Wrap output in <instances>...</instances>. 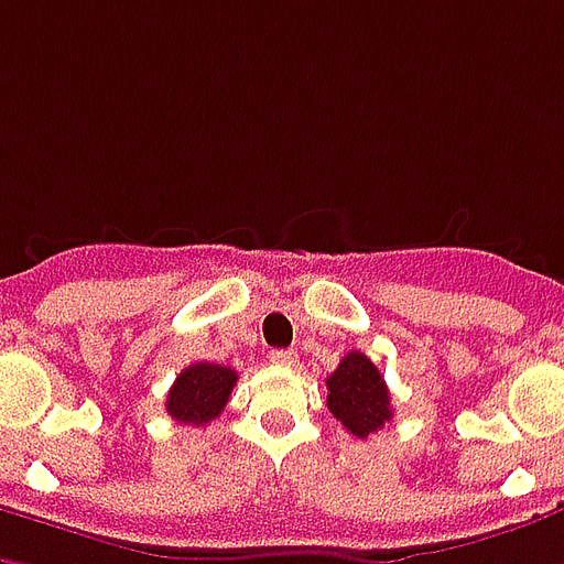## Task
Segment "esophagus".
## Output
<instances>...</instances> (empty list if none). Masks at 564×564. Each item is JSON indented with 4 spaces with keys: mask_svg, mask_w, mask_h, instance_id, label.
Here are the masks:
<instances>
[{
    "mask_svg": "<svg viewBox=\"0 0 564 564\" xmlns=\"http://www.w3.org/2000/svg\"><path fill=\"white\" fill-rule=\"evenodd\" d=\"M269 358L274 367H293L299 361V352L295 349H271Z\"/></svg>",
    "mask_w": 564,
    "mask_h": 564,
    "instance_id": "1",
    "label": "esophagus"
}]
</instances>
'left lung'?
I'll use <instances>...</instances> for the list:
<instances>
[{
	"mask_svg": "<svg viewBox=\"0 0 564 564\" xmlns=\"http://www.w3.org/2000/svg\"><path fill=\"white\" fill-rule=\"evenodd\" d=\"M325 406L358 440H367L391 421L386 379L365 352H346L335 373L325 379Z\"/></svg>",
	"mask_w": 564,
	"mask_h": 564,
	"instance_id": "left-lung-1",
	"label": "left lung"
}]
</instances>
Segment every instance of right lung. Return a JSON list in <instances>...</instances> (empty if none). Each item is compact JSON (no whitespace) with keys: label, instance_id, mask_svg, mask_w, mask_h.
Here are the masks:
<instances>
[{"label":"right lung","instance_id":"1","mask_svg":"<svg viewBox=\"0 0 564 564\" xmlns=\"http://www.w3.org/2000/svg\"><path fill=\"white\" fill-rule=\"evenodd\" d=\"M236 379L239 373L232 367L212 365V361H197V365L185 367L166 394L170 419L182 421V424H199V427L218 419L232 394Z\"/></svg>","mask_w":564,"mask_h":564}]
</instances>
